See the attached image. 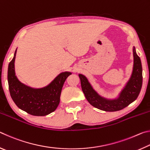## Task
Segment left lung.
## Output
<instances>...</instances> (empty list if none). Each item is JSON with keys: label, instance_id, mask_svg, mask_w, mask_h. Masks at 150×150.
<instances>
[{"label": "left lung", "instance_id": "obj_1", "mask_svg": "<svg viewBox=\"0 0 150 150\" xmlns=\"http://www.w3.org/2000/svg\"><path fill=\"white\" fill-rule=\"evenodd\" d=\"M133 55L132 73L118 97L115 99H107L98 95L94 90L87 77L82 74H79L83 92L91 105L104 111L115 112L126 107L138 98L142 85V67L140 58L136 54L135 47H133Z\"/></svg>", "mask_w": 150, "mask_h": 150}]
</instances>
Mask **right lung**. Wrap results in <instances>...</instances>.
Returning a JSON list of instances; mask_svg holds the SVG:
<instances>
[{"instance_id": "obj_1", "label": "right lung", "mask_w": 150, "mask_h": 150, "mask_svg": "<svg viewBox=\"0 0 150 150\" xmlns=\"http://www.w3.org/2000/svg\"><path fill=\"white\" fill-rule=\"evenodd\" d=\"M16 50L8 68V83L11 98L18 107L30 115L39 116L49 115L55 111L59 105L63 85L71 73L66 71L60 73L45 87H30L19 81L15 75Z\"/></svg>"}]
</instances>
